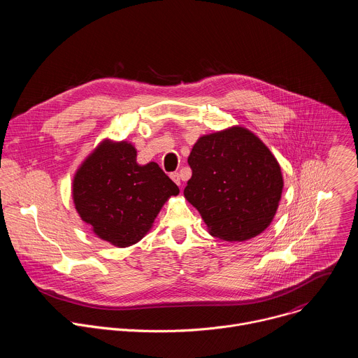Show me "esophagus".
<instances>
[{
    "mask_svg": "<svg viewBox=\"0 0 358 358\" xmlns=\"http://www.w3.org/2000/svg\"><path fill=\"white\" fill-rule=\"evenodd\" d=\"M170 177H171V180H173L177 185H180V184H181V178H180V174H178V173H171V174H170Z\"/></svg>",
    "mask_w": 358,
    "mask_h": 358,
    "instance_id": "34e87169",
    "label": "esophagus"
}]
</instances>
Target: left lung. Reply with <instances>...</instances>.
Instances as JSON below:
<instances>
[{
  "label": "left lung",
  "mask_w": 358,
  "mask_h": 358,
  "mask_svg": "<svg viewBox=\"0 0 358 358\" xmlns=\"http://www.w3.org/2000/svg\"><path fill=\"white\" fill-rule=\"evenodd\" d=\"M188 164L192 176L184 196L213 236L242 242L271 225L283 189L282 171L252 131L235 126L199 137Z\"/></svg>",
  "instance_id": "obj_1"
}]
</instances>
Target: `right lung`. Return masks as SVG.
<instances>
[{"label":"right lung","mask_w":358,"mask_h":358,"mask_svg":"<svg viewBox=\"0 0 358 358\" xmlns=\"http://www.w3.org/2000/svg\"><path fill=\"white\" fill-rule=\"evenodd\" d=\"M127 143L105 140L83 162L73 178V202L93 232L115 246L138 242L164 202L180 192L157 163L140 166Z\"/></svg>","instance_id":"add662e5"}]
</instances>
